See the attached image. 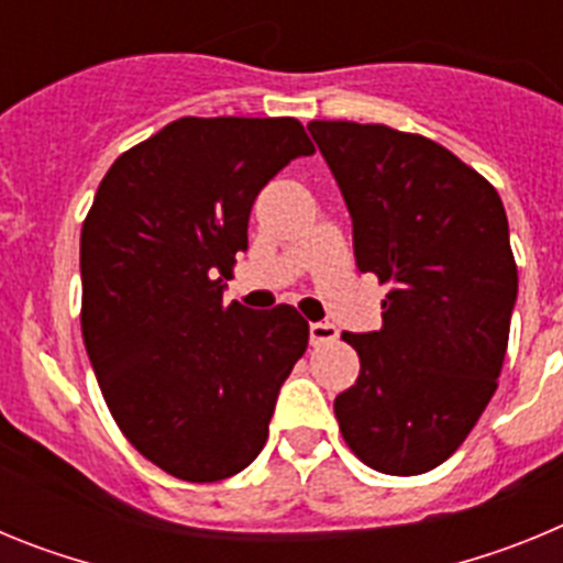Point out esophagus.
I'll return each instance as SVG.
<instances>
[{"label": "esophagus", "mask_w": 563, "mask_h": 563, "mask_svg": "<svg viewBox=\"0 0 563 563\" xmlns=\"http://www.w3.org/2000/svg\"><path fill=\"white\" fill-rule=\"evenodd\" d=\"M338 341V327L330 324V321H318V324H310V343L312 346H324V343Z\"/></svg>", "instance_id": "34e87169"}]
</instances>
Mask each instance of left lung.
<instances>
[{
	"label": "left lung",
	"mask_w": 563,
	"mask_h": 563,
	"mask_svg": "<svg viewBox=\"0 0 563 563\" xmlns=\"http://www.w3.org/2000/svg\"><path fill=\"white\" fill-rule=\"evenodd\" d=\"M352 217L361 273L389 285L383 327L343 332L361 357L335 397L343 442L380 474H426L460 449L499 386L519 273L505 206L422 134L310 121Z\"/></svg>",
	"instance_id": "1"
}]
</instances>
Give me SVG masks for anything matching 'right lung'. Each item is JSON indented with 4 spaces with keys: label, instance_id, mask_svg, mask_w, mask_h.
Listing matches in <instances>:
<instances>
[{
    "label": "right lung",
    "instance_id": "right-lung-1",
    "mask_svg": "<svg viewBox=\"0 0 563 563\" xmlns=\"http://www.w3.org/2000/svg\"><path fill=\"white\" fill-rule=\"evenodd\" d=\"M316 146L296 118H180L109 166L81 228V335L118 429L183 482L265 449L305 355L296 307L222 301L256 194Z\"/></svg>",
    "mask_w": 563,
    "mask_h": 563
}]
</instances>
